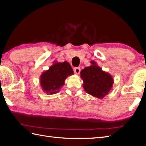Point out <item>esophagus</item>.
<instances>
[{"instance_id":"esophagus-1","label":"esophagus","mask_w":146,"mask_h":146,"mask_svg":"<svg viewBox=\"0 0 146 146\" xmlns=\"http://www.w3.org/2000/svg\"><path fill=\"white\" fill-rule=\"evenodd\" d=\"M80 71H81V70H80V68L79 67H76L74 68V72H75V73H76V75H78V74L80 73Z\"/></svg>"}]
</instances>
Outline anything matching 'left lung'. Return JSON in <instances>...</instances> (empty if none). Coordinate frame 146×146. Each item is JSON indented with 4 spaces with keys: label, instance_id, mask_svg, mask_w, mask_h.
Instances as JSON below:
<instances>
[{
    "label": "left lung",
    "instance_id": "8db88e82",
    "mask_svg": "<svg viewBox=\"0 0 146 146\" xmlns=\"http://www.w3.org/2000/svg\"><path fill=\"white\" fill-rule=\"evenodd\" d=\"M91 65L80 72L85 91L93 97L102 98L108 94L113 84V78L110 73L102 70L94 61Z\"/></svg>",
    "mask_w": 146,
    "mask_h": 146
}]
</instances>
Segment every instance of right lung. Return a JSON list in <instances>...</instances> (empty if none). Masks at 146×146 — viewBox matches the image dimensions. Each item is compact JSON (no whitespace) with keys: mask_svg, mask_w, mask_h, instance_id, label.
I'll return each instance as SVG.
<instances>
[{"mask_svg":"<svg viewBox=\"0 0 146 146\" xmlns=\"http://www.w3.org/2000/svg\"><path fill=\"white\" fill-rule=\"evenodd\" d=\"M74 74L71 65L67 61L58 63L56 61L40 76L39 83L44 93L48 95L57 94L68 76Z\"/></svg>","mask_w":146,"mask_h":146,"instance_id":"1","label":"right lung"}]
</instances>
